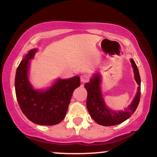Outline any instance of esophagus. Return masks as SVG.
Wrapping results in <instances>:
<instances>
[{"label":"esophagus","instance_id":"esophagus-1","mask_svg":"<svg viewBox=\"0 0 157 157\" xmlns=\"http://www.w3.org/2000/svg\"><path fill=\"white\" fill-rule=\"evenodd\" d=\"M89 80V76H87L86 75H81L80 76V81L81 82H86Z\"/></svg>","mask_w":157,"mask_h":157}]
</instances>
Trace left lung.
Wrapping results in <instances>:
<instances>
[{
    "instance_id": "obj_1",
    "label": "left lung",
    "mask_w": 157,
    "mask_h": 157,
    "mask_svg": "<svg viewBox=\"0 0 157 157\" xmlns=\"http://www.w3.org/2000/svg\"><path fill=\"white\" fill-rule=\"evenodd\" d=\"M134 79L138 84L137 91L131 101V104L124 110L116 111L109 108L105 104L102 97L101 91L102 76L99 72L94 73L89 82L85 84L84 87L87 90L88 96L86 100V106L91 117L99 125L103 126H112L122 123L128 120L139 105L140 100V91H141V79L136 63L133 59H130Z\"/></svg>"
}]
</instances>
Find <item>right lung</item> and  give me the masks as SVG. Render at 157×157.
Masks as SVG:
<instances>
[{
  "label": "right lung",
  "mask_w": 157,
  "mask_h": 157,
  "mask_svg": "<svg viewBox=\"0 0 157 157\" xmlns=\"http://www.w3.org/2000/svg\"><path fill=\"white\" fill-rule=\"evenodd\" d=\"M37 51V48L29 50L17 68L16 97L21 111L30 121L40 125H57L66 117L73 91L80 86V77L57 78L46 89H35L29 80V68Z\"/></svg>",
  "instance_id": "obj_1"
}]
</instances>
